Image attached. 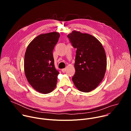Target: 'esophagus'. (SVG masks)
Segmentation results:
<instances>
[{"mask_svg": "<svg viewBox=\"0 0 131 131\" xmlns=\"http://www.w3.org/2000/svg\"><path fill=\"white\" fill-rule=\"evenodd\" d=\"M62 71L63 72H65L66 71V68H63L62 69Z\"/></svg>", "mask_w": 131, "mask_h": 131, "instance_id": "esophagus-1", "label": "esophagus"}]
</instances>
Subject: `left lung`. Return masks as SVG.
<instances>
[{
    "label": "left lung",
    "instance_id": "obj_1",
    "mask_svg": "<svg viewBox=\"0 0 131 131\" xmlns=\"http://www.w3.org/2000/svg\"><path fill=\"white\" fill-rule=\"evenodd\" d=\"M72 46L76 48L75 74L72 80L80 91L89 92L96 89L103 80L106 70L105 50L95 37L73 30L67 35Z\"/></svg>",
    "mask_w": 131,
    "mask_h": 131
}]
</instances>
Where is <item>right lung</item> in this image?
I'll return each mask as SVG.
<instances>
[{"label": "right lung", "mask_w": 131, "mask_h": 131, "mask_svg": "<svg viewBox=\"0 0 131 131\" xmlns=\"http://www.w3.org/2000/svg\"><path fill=\"white\" fill-rule=\"evenodd\" d=\"M60 36L59 32L42 34L27 47L24 57V72L30 85L37 91L48 94L57 85L59 71L54 64L53 51Z\"/></svg>", "instance_id": "add662e5"}]
</instances>
